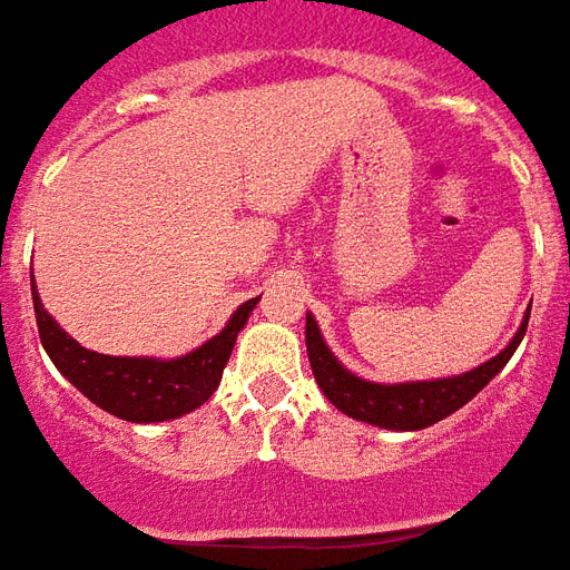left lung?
Returning <instances> with one entry per match:
<instances>
[{"label": "left lung", "instance_id": "1", "mask_svg": "<svg viewBox=\"0 0 570 570\" xmlns=\"http://www.w3.org/2000/svg\"><path fill=\"white\" fill-rule=\"evenodd\" d=\"M529 315L531 309L522 318L517 336L507 343L504 352H498L495 358L473 367V371L461 373V376H443V380L431 382L382 385V382H367L355 376V373H348L322 340V331L315 325L313 315H306V355H309V364H313L318 389L325 392L327 401L340 413L358 419V422L389 428V431H419V428H428L440 422V419L452 416L459 406L468 404L473 394H480L489 382L495 380L501 367L522 343L525 327H529Z\"/></svg>", "mask_w": 570, "mask_h": 570}]
</instances>
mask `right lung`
I'll list each match as a JSON object with an SVG mask.
<instances>
[{
    "label": "right lung",
    "mask_w": 570,
    "mask_h": 570,
    "mask_svg": "<svg viewBox=\"0 0 570 570\" xmlns=\"http://www.w3.org/2000/svg\"><path fill=\"white\" fill-rule=\"evenodd\" d=\"M29 282H32V306H36L41 346L51 355L57 371L63 373L87 401H94L124 422H166L206 404L222 382L236 334L243 331L255 303L261 301V297L245 301L230 315L222 334L212 336L209 343H203L181 358H115V355L90 352L66 334L63 327L45 313L41 297L36 294V279L29 276Z\"/></svg>",
    "instance_id": "1"
}]
</instances>
